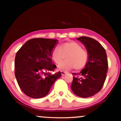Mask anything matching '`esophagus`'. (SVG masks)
Returning a JSON list of instances; mask_svg holds the SVG:
<instances>
[{"instance_id": "obj_1", "label": "esophagus", "mask_w": 121, "mask_h": 121, "mask_svg": "<svg viewBox=\"0 0 121 121\" xmlns=\"http://www.w3.org/2000/svg\"><path fill=\"white\" fill-rule=\"evenodd\" d=\"M61 74H62V76H64V75H65V74H67V73L64 72H61Z\"/></svg>"}]
</instances>
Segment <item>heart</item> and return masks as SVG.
I'll return each mask as SVG.
<instances>
[{
    "label": "heart",
    "mask_w": 121,
    "mask_h": 121,
    "mask_svg": "<svg viewBox=\"0 0 121 121\" xmlns=\"http://www.w3.org/2000/svg\"><path fill=\"white\" fill-rule=\"evenodd\" d=\"M65 55L67 60L62 62ZM51 57L56 64L62 62L58 65V69L65 72L74 68L77 70L84 69L89 62V56L87 51L82 48L80 44L75 41H69L62 44L59 48H54Z\"/></svg>",
    "instance_id": "obj_1"
}]
</instances>
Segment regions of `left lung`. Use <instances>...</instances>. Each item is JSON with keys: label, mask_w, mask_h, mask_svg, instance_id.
I'll list each match as a JSON object with an SVG mask.
<instances>
[{"label": "left lung", "mask_w": 121, "mask_h": 121, "mask_svg": "<svg viewBox=\"0 0 121 121\" xmlns=\"http://www.w3.org/2000/svg\"><path fill=\"white\" fill-rule=\"evenodd\" d=\"M85 46L89 58L87 65L75 75L71 89L78 96L87 98L101 90L106 78L108 61L105 49L98 41L92 38L82 36L77 38Z\"/></svg>", "instance_id": "obj_1"}]
</instances>
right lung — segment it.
Segmentation results:
<instances>
[{
  "instance_id": "add662e5",
  "label": "right lung",
  "mask_w": 121,
  "mask_h": 121,
  "mask_svg": "<svg viewBox=\"0 0 121 121\" xmlns=\"http://www.w3.org/2000/svg\"><path fill=\"white\" fill-rule=\"evenodd\" d=\"M58 43L55 39H32L16 53L15 75L21 90L28 96L34 99L45 96L61 77L59 72L53 75L49 73L57 67L53 64L51 53Z\"/></svg>"
}]
</instances>
